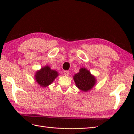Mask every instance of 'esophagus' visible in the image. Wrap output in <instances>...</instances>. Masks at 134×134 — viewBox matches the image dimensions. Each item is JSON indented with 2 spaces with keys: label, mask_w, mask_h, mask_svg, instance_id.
<instances>
[{
  "label": "esophagus",
  "mask_w": 134,
  "mask_h": 134,
  "mask_svg": "<svg viewBox=\"0 0 134 134\" xmlns=\"http://www.w3.org/2000/svg\"><path fill=\"white\" fill-rule=\"evenodd\" d=\"M69 74V71L65 70V71H64V75L68 76Z\"/></svg>",
  "instance_id": "esophagus-1"
}]
</instances>
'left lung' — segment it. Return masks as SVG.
I'll use <instances>...</instances> for the list:
<instances>
[{"mask_svg": "<svg viewBox=\"0 0 134 134\" xmlns=\"http://www.w3.org/2000/svg\"><path fill=\"white\" fill-rule=\"evenodd\" d=\"M76 86L80 91L87 92L91 90L96 84V77L86 68H82L73 76Z\"/></svg>", "mask_w": 134, "mask_h": 134, "instance_id": "8db88e82", "label": "left lung"}]
</instances>
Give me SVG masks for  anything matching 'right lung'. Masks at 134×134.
Returning <instances> with one entry per match:
<instances>
[{
    "label": "right lung",
    "instance_id": "add662e5",
    "mask_svg": "<svg viewBox=\"0 0 134 134\" xmlns=\"http://www.w3.org/2000/svg\"><path fill=\"white\" fill-rule=\"evenodd\" d=\"M59 76L57 71L52 70L50 66L45 65L40 70H37L35 74L36 82L42 88L47 87L54 82Z\"/></svg>",
    "mask_w": 134,
    "mask_h": 134
}]
</instances>
